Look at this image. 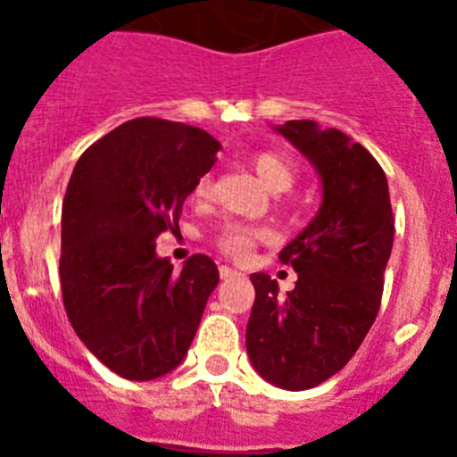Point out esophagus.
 <instances>
[{
    "instance_id": "esophagus-1",
    "label": "esophagus",
    "mask_w": 457,
    "mask_h": 457,
    "mask_svg": "<svg viewBox=\"0 0 457 457\" xmlns=\"http://www.w3.org/2000/svg\"><path fill=\"white\" fill-rule=\"evenodd\" d=\"M220 277L221 278H237V277H242V272H237V270H233V268H226V265H221Z\"/></svg>"
}]
</instances>
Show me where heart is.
<instances>
[{"label": "heart", "mask_w": 457, "mask_h": 457, "mask_svg": "<svg viewBox=\"0 0 457 457\" xmlns=\"http://www.w3.org/2000/svg\"><path fill=\"white\" fill-rule=\"evenodd\" d=\"M252 164L256 169V173L261 176L265 185L274 192H281V189H288L295 180V169L290 164L288 157L278 155L274 151H258L253 153ZM194 199H205L210 194V179L196 180L194 185ZM265 231L263 228H256V226L242 224V221H226L220 226V231L215 233V247L221 253H226L228 258H236V261H245L249 258L252 249L256 247L258 240H263Z\"/></svg>", "instance_id": "b5f03b06"}]
</instances>
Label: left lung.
<instances>
[{
  "label": "left lung",
  "mask_w": 457,
  "mask_h": 457,
  "mask_svg": "<svg viewBox=\"0 0 457 457\" xmlns=\"http://www.w3.org/2000/svg\"><path fill=\"white\" fill-rule=\"evenodd\" d=\"M277 132L322 179L318 215L278 261L297 281L284 297L270 274H252L256 300L247 354L268 382L288 391L318 386L348 364L373 327L394 245V212L382 167L337 128L288 120Z\"/></svg>",
  "instance_id": "8db88e82"
}]
</instances>
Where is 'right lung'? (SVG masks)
<instances>
[{
    "mask_svg": "<svg viewBox=\"0 0 457 457\" xmlns=\"http://www.w3.org/2000/svg\"><path fill=\"white\" fill-rule=\"evenodd\" d=\"M217 151L201 128L141 116L88 146L72 169L62 210L63 306L79 341L120 378L144 382L176 369L220 284L204 253L180 272L155 253V237L179 226Z\"/></svg>",
    "mask_w": 457,
    "mask_h": 457,
    "instance_id": "add662e5",
    "label": "right lung"
}]
</instances>
